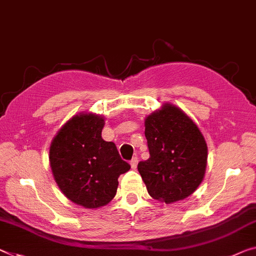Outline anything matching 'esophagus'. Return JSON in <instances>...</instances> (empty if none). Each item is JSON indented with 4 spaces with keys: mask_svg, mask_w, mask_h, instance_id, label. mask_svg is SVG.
Here are the masks:
<instances>
[{
    "mask_svg": "<svg viewBox=\"0 0 256 256\" xmlns=\"http://www.w3.org/2000/svg\"><path fill=\"white\" fill-rule=\"evenodd\" d=\"M137 164H138V158L137 156H134V158L130 160V166L132 169H136Z\"/></svg>",
    "mask_w": 256,
    "mask_h": 256,
    "instance_id": "obj_1",
    "label": "esophagus"
}]
</instances>
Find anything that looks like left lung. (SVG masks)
<instances>
[{
  "instance_id": "left-lung-1",
  "label": "left lung",
  "mask_w": 256,
  "mask_h": 256,
  "mask_svg": "<svg viewBox=\"0 0 256 256\" xmlns=\"http://www.w3.org/2000/svg\"><path fill=\"white\" fill-rule=\"evenodd\" d=\"M150 158L138 172L153 199L172 204L194 194L207 166V144L196 124L182 110L164 104L145 119Z\"/></svg>"
}]
</instances>
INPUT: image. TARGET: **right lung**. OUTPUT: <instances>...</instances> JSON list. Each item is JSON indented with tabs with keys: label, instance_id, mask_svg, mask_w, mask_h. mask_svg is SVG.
<instances>
[{
	"label": "right lung",
	"instance_id": "1",
	"mask_svg": "<svg viewBox=\"0 0 256 256\" xmlns=\"http://www.w3.org/2000/svg\"><path fill=\"white\" fill-rule=\"evenodd\" d=\"M104 124L92 113L74 116L50 145L54 180L70 202L84 208L108 205L116 194L119 176L130 169L116 144L102 138Z\"/></svg>",
	"mask_w": 256,
	"mask_h": 256
}]
</instances>
